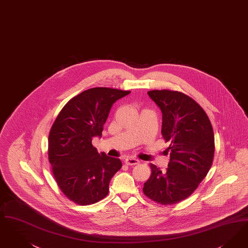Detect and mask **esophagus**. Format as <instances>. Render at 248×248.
<instances>
[{
	"instance_id": "esophagus-1",
	"label": "esophagus",
	"mask_w": 248,
	"mask_h": 248,
	"mask_svg": "<svg viewBox=\"0 0 248 248\" xmlns=\"http://www.w3.org/2000/svg\"><path fill=\"white\" fill-rule=\"evenodd\" d=\"M124 163L126 164V165H137V164H139V160L137 159H133V158H127V159H125L124 160Z\"/></svg>"
}]
</instances>
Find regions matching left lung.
<instances>
[{
    "label": "left lung",
    "mask_w": 248,
    "mask_h": 248,
    "mask_svg": "<svg viewBox=\"0 0 248 248\" xmlns=\"http://www.w3.org/2000/svg\"><path fill=\"white\" fill-rule=\"evenodd\" d=\"M149 97L162 112L161 134L169 142L168 168L150 163L151 174L143 193L161 205L176 204L198 188L212 165L215 143L211 123L202 107L175 90H150Z\"/></svg>",
    "instance_id": "1"
}]
</instances>
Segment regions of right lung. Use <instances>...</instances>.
<instances>
[{"instance_id":"add662e5","label":"right lung","mask_w":248,"mask_h":248,"mask_svg":"<svg viewBox=\"0 0 248 248\" xmlns=\"http://www.w3.org/2000/svg\"><path fill=\"white\" fill-rule=\"evenodd\" d=\"M131 91L93 88L72 98L51 125L48 159L55 182L71 201L87 206L109 193L110 179L122 167L120 159L99 153L91 141L101 137L112 104Z\"/></svg>"}]
</instances>
